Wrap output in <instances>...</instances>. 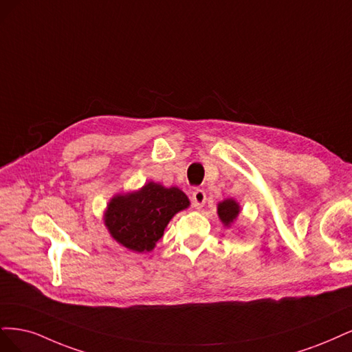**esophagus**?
<instances>
[{
    "label": "esophagus",
    "mask_w": 352,
    "mask_h": 352,
    "mask_svg": "<svg viewBox=\"0 0 352 352\" xmlns=\"http://www.w3.org/2000/svg\"><path fill=\"white\" fill-rule=\"evenodd\" d=\"M205 201H206V192L203 191L201 188H196L195 191L191 192V203H192V206H195L196 209L203 208V205H205Z\"/></svg>",
    "instance_id": "esophagus-1"
}]
</instances>
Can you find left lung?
<instances>
[{"label": "left lung", "mask_w": 352, "mask_h": 352, "mask_svg": "<svg viewBox=\"0 0 352 352\" xmlns=\"http://www.w3.org/2000/svg\"><path fill=\"white\" fill-rule=\"evenodd\" d=\"M238 212H240L238 205L231 199L223 200L222 203H219V206H218L219 218L223 222V225H226V226L234 222V219L238 217Z\"/></svg>", "instance_id": "obj_1"}]
</instances>
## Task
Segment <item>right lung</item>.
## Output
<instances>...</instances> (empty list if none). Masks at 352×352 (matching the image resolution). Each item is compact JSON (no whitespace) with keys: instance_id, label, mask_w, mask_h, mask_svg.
I'll use <instances>...</instances> for the list:
<instances>
[{"instance_id":"add662e5","label":"right lung","mask_w":352,"mask_h":352,"mask_svg":"<svg viewBox=\"0 0 352 352\" xmlns=\"http://www.w3.org/2000/svg\"><path fill=\"white\" fill-rule=\"evenodd\" d=\"M188 205L187 196L177 187L149 183L138 192L112 199L105 212V225L124 247L139 253L151 252L168 222Z\"/></svg>"}]
</instances>
